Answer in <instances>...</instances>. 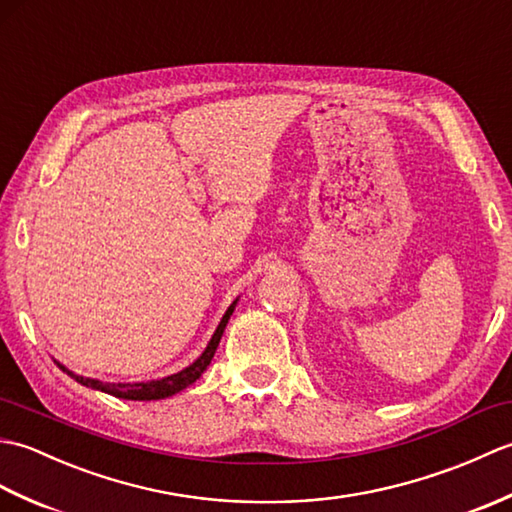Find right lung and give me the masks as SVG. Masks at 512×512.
I'll return each mask as SVG.
<instances>
[{"label": "right lung", "instance_id": "right-lung-1", "mask_svg": "<svg viewBox=\"0 0 512 512\" xmlns=\"http://www.w3.org/2000/svg\"><path fill=\"white\" fill-rule=\"evenodd\" d=\"M235 303H237V299L224 312L220 325H217V330L213 332L209 345H206V350L202 352V356L198 358V361H193L189 367H184L182 372H178V374H171V376H165V378H160V380H147V383H103V380H96V378L76 376L74 372H70V369H65L61 363H57V365L63 369L65 374L72 376L76 383H81L85 387H92V389H99V391H105V394L116 396V398H125V400H160V398H169L173 394H178V391L187 389L189 385H193L195 380H198L204 374V369L211 365L213 354L217 350V345H220V339H222V334H224L226 323H228V319H231V314L235 310Z\"/></svg>", "mask_w": 512, "mask_h": 512}]
</instances>
